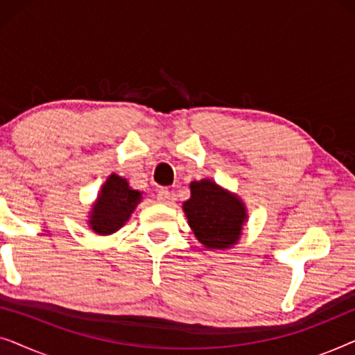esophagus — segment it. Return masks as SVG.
I'll return each mask as SVG.
<instances>
[{"label": "esophagus", "mask_w": 355, "mask_h": 355, "mask_svg": "<svg viewBox=\"0 0 355 355\" xmlns=\"http://www.w3.org/2000/svg\"><path fill=\"white\" fill-rule=\"evenodd\" d=\"M157 200L159 203H169V202L173 200L171 192H169L168 189H159V191L157 192Z\"/></svg>", "instance_id": "34e87169"}]
</instances>
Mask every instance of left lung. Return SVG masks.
<instances>
[{
  "label": "left lung",
  "instance_id": "left-lung-1",
  "mask_svg": "<svg viewBox=\"0 0 355 355\" xmlns=\"http://www.w3.org/2000/svg\"><path fill=\"white\" fill-rule=\"evenodd\" d=\"M184 211L193 234L208 249H226L239 241L245 208L239 198L210 179L191 182Z\"/></svg>",
  "mask_w": 355,
  "mask_h": 355
}]
</instances>
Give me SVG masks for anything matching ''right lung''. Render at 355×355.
<instances>
[{
	"mask_svg": "<svg viewBox=\"0 0 355 355\" xmlns=\"http://www.w3.org/2000/svg\"><path fill=\"white\" fill-rule=\"evenodd\" d=\"M140 200H142V192L130 189L128 181L119 178L118 174H111L101 187L98 200L92 210V230L103 236L118 231L129 220L130 213Z\"/></svg>",
	"mask_w": 355,
	"mask_h": 355,
	"instance_id": "obj_1",
	"label": "right lung"
}]
</instances>
